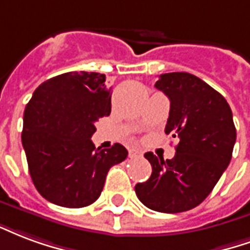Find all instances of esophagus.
Masks as SVG:
<instances>
[{
	"label": "esophagus",
	"mask_w": 250,
	"mask_h": 250,
	"mask_svg": "<svg viewBox=\"0 0 250 250\" xmlns=\"http://www.w3.org/2000/svg\"><path fill=\"white\" fill-rule=\"evenodd\" d=\"M140 156H143L141 150H138V149H129V157L130 158L140 157Z\"/></svg>",
	"instance_id": "esophagus-1"
}]
</instances>
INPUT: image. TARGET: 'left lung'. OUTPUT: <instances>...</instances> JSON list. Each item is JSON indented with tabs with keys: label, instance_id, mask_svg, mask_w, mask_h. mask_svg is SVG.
Instances as JSON below:
<instances>
[{
	"label": "left lung",
	"instance_id": "1",
	"mask_svg": "<svg viewBox=\"0 0 250 250\" xmlns=\"http://www.w3.org/2000/svg\"><path fill=\"white\" fill-rule=\"evenodd\" d=\"M154 86L170 101L165 133L180 143L172 160L145 153L152 174L134 190L152 210L187 212L209 196L230 163L236 143L232 110L217 90L190 73L161 74Z\"/></svg>",
	"mask_w": 250,
	"mask_h": 250
}]
</instances>
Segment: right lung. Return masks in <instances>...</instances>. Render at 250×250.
<instances>
[{"instance_id":"add662e5","label":"right lung","mask_w":250,"mask_h":250,"mask_svg":"<svg viewBox=\"0 0 250 250\" xmlns=\"http://www.w3.org/2000/svg\"><path fill=\"white\" fill-rule=\"evenodd\" d=\"M105 74L69 72L49 78L33 93L23 112L21 138L30 177L40 194L65 208H83L103 192L109 169L127 150L92 143L94 123L112 110Z\"/></svg>"}]
</instances>
